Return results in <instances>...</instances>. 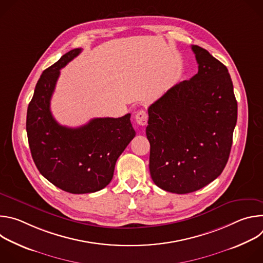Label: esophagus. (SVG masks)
Wrapping results in <instances>:
<instances>
[{"label":"esophagus","instance_id":"esophagus-1","mask_svg":"<svg viewBox=\"0 0 263 263\" xmlns=\"http://www.w3.org/2000/svg\"><path fill=\"white\" fill-rule=\"evenodd\" d=\"M135 121L140 126H145L147 123V114L143 109H140L135 115Z\"/></svg>","mask_w":263,"mask_h":263}]
</instances>
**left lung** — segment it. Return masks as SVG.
<instances>
[{
	"label": "left lung",
	"instance_id": "1",
	"mask_svg": "<svg viewBox=\"0 0 263 263\" xmlns=\"http://www.w3.org/2000/svg\"><path fill=\"white\" fill-rule=\"evenodd\" d=\"M198 73L148 107L149 173L161 190L189 194L216 179L229 159L237 102L228 68L192 46Z\"/></svg>",
	"mask_w": 263,
	"mask_h": 263
}]
</instances>
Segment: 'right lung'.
Segmentation results:
<instances>
[{
    "mask_svg": "<svg viewBox=\"0 0 263 263\" xmlns=\"http://www.w3.org/2000/svg\"><path fill=\"white\" fill-rule=\"evenodd\" d=\"M80 53L81 49H73L44 70L26 122L36 167L52 184L70 194L96 193L106 187L118 158L135 136L130 114L119 119H92L78 128L61 126L53 118L50 103L60 69Z\"/></svg>",
    "mask_w": 263,
    "mask_h": 263,
    "instance_id": "1",
    "label": "right lung"
}]
</instances>
